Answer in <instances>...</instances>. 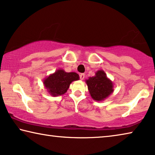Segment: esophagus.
Returning a JSON list of instances; mask_svg holds the SVG:
<instances>
[{"label":"esophagus","instance_id":"obj_1","mask_svg":"<svg viewBox=\"0 0 155 155\" xmlns=\"http://www.w3.org/2000/svg\"><path fill=\"white\" fill-rule=\"evenodd\" d=\"M80 78L81 80H83L84 79V78H85V75L84 74V73H81V74L80 75Z\"/></svg>","mask_w":155,"mask_h":155}]
</instances>
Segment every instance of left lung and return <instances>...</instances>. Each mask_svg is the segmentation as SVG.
Listing matches in <instances>:
<instances>
[{"instance_id": "obj_1", "label": "left lung", "mask_w": 155, "mask_h": 155, "mask_svg": "<svg viewBox=\"0 0 155 155\" xmlns=\"http://www.w3.org/2000/svg\"><path fill=\"white\" fill-rule=\"evenodd\" d=\"M91 97L97 101H104L114 91V84L103 70H98L95 75L86 80Z\"/></svg>"}]
</instances>
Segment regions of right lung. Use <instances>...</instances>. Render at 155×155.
<instances>
[{
	"instance_id": "1",
	"label": "right lung",
	"mask_w": 155,
	"mask_h": 155,
	"mask_svg": "<svg viewBox=\"0 0 155 155\" xmlns=\"http://www.w3.org/2000/svg\"><path fill=\"white\" fill-rule=\"evenodd\" d=\"M79 80L80 77L78 73H67L62 68H59L45 78L43 80V84L49 94L57 97L67 93L71 83Z\"/></svg>"
}]
</instances>
